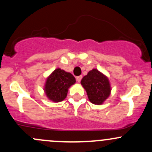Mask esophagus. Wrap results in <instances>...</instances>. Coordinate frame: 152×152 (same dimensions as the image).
<instances>
[{"instance_id": "34e87169", "label": "esophagus", "mask_w": 152, "mask_h": 152, "mask_svg": "<svg viewBox=\"0 0 152 152\" xmlns=\"http://www.w3.org/2000/svg\"><path fill=\"white\" fill-rule=\"evenodd\" d=\"M81 79H82V76H77V77H76V80H77L78 82H80Z\"/></svg>"}]
</instances>
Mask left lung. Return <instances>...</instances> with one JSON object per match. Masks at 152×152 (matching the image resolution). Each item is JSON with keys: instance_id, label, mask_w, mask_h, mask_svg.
<instances>
[{"instance_id": "left-lung-1", "label": "left lung", "mask_w": 152, "mask_h": 152, "mask_svg": "<svg viewBox=\"0 0 152 152\" xmlns=\"http://www.w3.org/2000/svg\"><path fill=\"white\" fill-rule=\"evenodd\" d=\"M81 84L86 89L89 101L94 104H102L110 94L108 79L96 69L90 71L81 80Z\"/></svg>"}]
</instances>
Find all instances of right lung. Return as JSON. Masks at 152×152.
<instances>
[{"instance_id": "right-lung-1", "label": "right lung", "mask_w": 152, "mask_h": 152, "mask_svg": "<svg viewBox=\"0 0 152 152\" xmlns=\"http://www.w3.org/2000/svg\"><path fill=\"white\" fill-rule=\"evenodd\" d=\"M75 82L76 79L71 73L58 68L47 79L45 91L50 99L58 102L66 97L68 88Z\"/></svg>"}]
</instances>
